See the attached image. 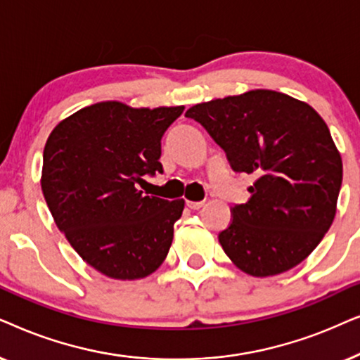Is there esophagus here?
<instances>
[{"label":"esophagus","mask_w":360,"mask_h":360,"mask_svg":"<svg viewBox=\"0 0 360 360\" xmlns=\"http://www.w3.org/2000/svg\"><path fill=\"white\" fill-rule=\"evenodd\" d=\"M186 204H188V207L193 209V210H198V209H200L204 205L202 200H199V202H195V200H188V202H186Z\"/></svg>","instance_id":"obj_1"}]
</instances>
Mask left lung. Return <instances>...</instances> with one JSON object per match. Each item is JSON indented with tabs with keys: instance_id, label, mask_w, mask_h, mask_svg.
Segmentation results:
<instances>
[{
	"instance_id": "8db88e82",
	"label": "left lung",
	"mask_w": 360,
	"mask_h": 360,
	"mask_svg": "<svg viewBox=\"0 0 360 360\" xmlns=\"http://www.w3.org/2000/svg\"><path fill=\"white\" fill-rule=\"evenodd\" d=\"M227 153L233 171L255 177L250 199L232 207L219 242L233 265L265 278L300 265L336 215L342 160L308 103L257 89L186 112Z\"/></svg>"
}]
</instances>
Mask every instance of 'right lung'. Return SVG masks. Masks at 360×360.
Instances as JSON below:
<instances>
[{
    "label": "right lung",
    "mask_w": 360,
    "mask_h": 360,
    "mask_svg": "<svg viewBox=\"0 0 360 360\" xmlns=\"http://www.w3.org/2000/svg\"><path fill=\"white\" fill-rule=\"evenodd\" d=\"M184 107L133 108L98 102L51 131L41 188L72 248L113 280H140L161 266L184 199L138 189L143 176L162 172L161 138Z\"/></svg>",
    "instance_id": "obj_1"
}]
</instances>
